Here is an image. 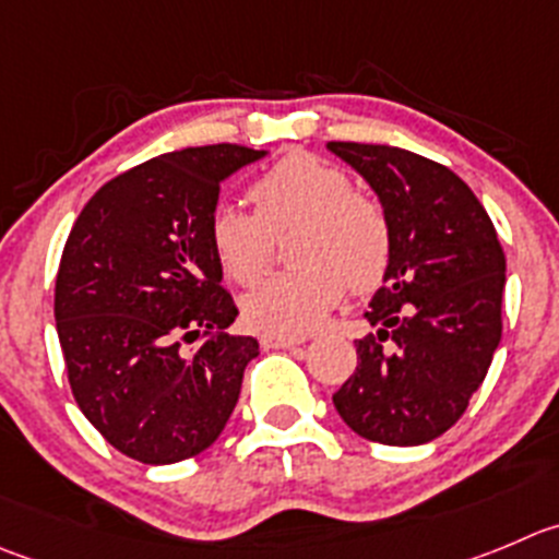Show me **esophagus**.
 I'll list each match as a JSON object with an SVG mask.
<instances>
[{
    "instance_id": "1",
    "label": "esophagus",
    "mask_w": 559,
    "mask_h": 559,
    "mask_svg": "<svg viewBox=\"0 0 559 559\" xmlns=\"http://www.w3.org/2000/svg\"><path fill=\"white\" fill-rule=\"evenodd\" d=\"M305 343V337H296V334H260V345L265 350H274V348H294V345Z\"/></svg>"
}]
</instances>
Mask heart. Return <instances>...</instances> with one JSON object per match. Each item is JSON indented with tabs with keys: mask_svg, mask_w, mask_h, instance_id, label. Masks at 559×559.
Instances as JSON below:
<instances>
[{
	"mask_svg": "<svg viewBox=\"0 0 559 559\" xmlns=\"http://www.w3.org/2000/svg\"><path fill=\"white\" fill-rule=\"evenodd\" d=\"M254 214L216 205L209 243L216 263L241 288H254L271 265V241L296 227L288 274L243 299V318L265 332H305L345 296L379 288L390 271L392 227L376 200L354 191L348 175L307 153L280 158L249 189Z\"/></svg>",
	"mask_w": 559,
	"mask_h": 559,
	"instance_id": "obj_1",
	"label": "heart"
}]
</instances>
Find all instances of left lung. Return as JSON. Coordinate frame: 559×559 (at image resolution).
Returning a JSON list of instances; mask_svg holds the SVG:
<instances>
[{"mask_svg": "<svg viewBox=\"0 0 559 559\" xmlns=\"http://www.w3.org/2000/svg\"><path fill=\"white\" fill-rule=\"evenodd\" d=\"M379 194L392 260L356 340V370L332 395L354 433L412 448L459 423L502 337L504 252L469 186L390 145L329 142Z\"/></svg>", "mask_w": 559, "mask_h": 559, "instance_id": "obj_1", "label": "left lung"}]
</instances>
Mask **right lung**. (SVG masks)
<instances>
[{
  "mask_svg": "<svg viewBox=\"0 0 559 559\" xmlns=\"http://www.w3.org/2000/svg\"><path fill=\"white\" fill-rule=\"evenodd\" d=\"M263 156L227 142L164 153L100 186L68 236L55 288L68 381L129 459L158 466L203 453L236 408L258 340L227 334L238 307L209 219L222 180Z\"/></svg>",
  "mask_w": 559,
  "mask_h": 559,
  "instance_id": "obj_1",
  "label": "right lung"
}]
</instances>
